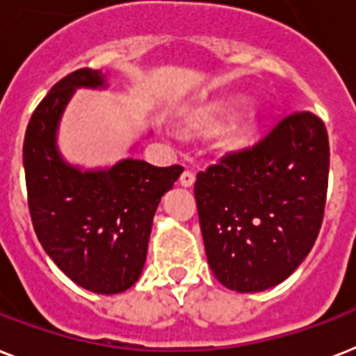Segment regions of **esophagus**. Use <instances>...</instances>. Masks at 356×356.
I'll return each instance as SVG.
<instances>
[{
  "instance_id": "1",
  "label": "esophagus",
  "mask_w": 356,
  "mask_h": 356,
  "mask_svg": "<svg viewBox=\"0 0 356 356\" xmlns=\"http://www.w3.org/2000/svg\"><path fill=\"white\" fill-rule=\"evenodd\" d=\"M179 183L183 184V186H192L193 183H195V175H193L192 170H184L183 173H181V177H179Z\"/></svg>"
}]
</instances>
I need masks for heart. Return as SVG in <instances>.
Masks as SVG:
<instances>
[{
  "instance_id": "obj_1",
  "label": "heart",
  "mask_w": 356,
  "mask_h": 356,
  "mask_svg": "<svg viewBox=\"0 0 356 356\" xmlns=\"http://www.w3.org/2000/svg\"><path fill=\"white\" fill-rule=\"evenodd\" d=\"M208 122L212 124V122H216V118H208Z\"/></svg>"
}]
</instances>
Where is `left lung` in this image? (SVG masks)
<instances>
[{
  "label": "left lung",
  "mask_w": 356,
  "mask_h": 356,
  "mask_svg": "<svg viewBox=\"0 0 356 356\" xmlns=\"http://www.w3.org/2000/svg\"><path fill=\"white\" fill-rule=\"evenodd\" d=\"M327 177V129L311 111L199 172L193 193L213 276L236 293L289 278L318 238Z\"/></svg>",
  "instance_id": "8db88e82"
}]
</instances>
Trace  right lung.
I'll return each instance as SVG.
<instances>
[{"label":"right lung","instance_id":"add662e5","mask_svg":"<svg viewBox=\"0 0 356 356\" xmlns=\"http://www.w3.org/2000/svg\"><path fill=\"white\" fill-rule=\"evenodd\" d=\"M97 69H78L53 86L29 120L23 168L29 212L43 250L76 285L98 294L129 289L143 273L161 197L183 166L124 159L82 172L62 159L56 129L76 88H104Z\"/></svg>","mask_w":356,"mask_h":356}]
</instances>
